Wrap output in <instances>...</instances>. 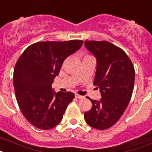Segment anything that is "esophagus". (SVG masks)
<instances>
[{
    "instance_id": "obj_1",
    "label": "esophagus",
    "mask_w": 152,
    "mask_h": 152,
    "mask_svg": "<svg viewBox=\"0 0 152 152\" xmlns=\"http://www.w3.org/2000/svg\"><path fill=\"white\" fill-rule=\"evenodd\" d=\"M75 96H76V98H77V99H83V98L84 97V96H80L77 94H75Z\"/></svg>"
}]
</instances>
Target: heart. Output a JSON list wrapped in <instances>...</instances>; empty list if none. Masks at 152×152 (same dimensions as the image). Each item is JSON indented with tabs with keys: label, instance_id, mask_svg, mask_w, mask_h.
<instances>
[{
	"label": "heart",
	"instance_id": "b5f03b06",
	"mask_svg": "<svg viewBox=\"0 0 152 152\" xmlns=\"http://www.w3.org/2000/svg\"><path fill=\"white\" fill-rule=\"evenodd\" d=\"M87 56H85V57H87Z\"/></svg>",
	"mask_w": 152,
	"mask_h": 152
}]
</instances>
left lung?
<instances>
[{"label": "left lung", "mask_w": 152, "mask_h": 152, "mask_svg": "<svg viewBox=\"0 0 152 152\" xmlns=\"http://www.w3.org/2000/svg\"><path fill=\"white\" fill-rule=\"evenodd\" d=\"M85 47L96 59L94 84L100 89L101 99L92 102L84 113L90 127L105 130L118 121L128 106L133 93L135 72L124 51L110 42L86 41Z\"/></svg>", "instance_id": "8db88e82"}]
</instances>
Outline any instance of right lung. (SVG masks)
Instances as JSON below:
<instances>
[{
    "instance_id": "add662e5",
    "label": "right lung",
    "mask_w": 152,
    "mask_h": 152,
    "mask_svg": "<svg viewBox=\"0 0 152 152\" xmlns=\"http://www.w3.org/2000/svg\"><path fill=\"white\" fill-rule=\"evenodd\" d=\"M83 42H40L24 51L16 62L13 83L19 107L26 120L42 130L53 128L62 121L72 92L52 88L64 60L80 49Z\"/></svg>"
}]
</instances>
